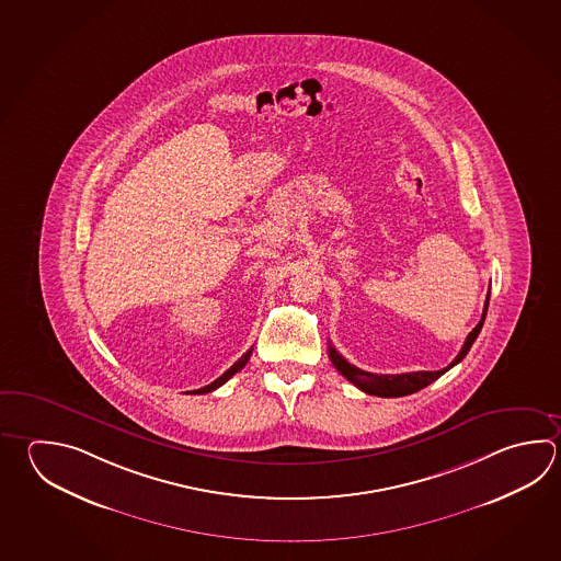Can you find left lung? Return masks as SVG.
<instances>
[{
  "mask_svg": "<svg viewBox=\"0 0 561 561\" xmlns=\"http://www.w3.org/2000/svg\"><path fill=\"white\" fill-rule=\"evenodd\" d=\"M488 299H490V294H488L486 304H484L482 319H480V321H478V325L468 333L465 345H462L460 353L456 355V359L453 360L448 367H444V369L414 370V373H401V375H377V373H369V370H363L359 369V367H355V365H351L350 360L343 359V355H339L335 347H331V345H329V359H331V363L335 365V369H337L339 373L347 379V381L353 382L357 389H360L363 392H367V394L385 397V399L413 394V392L421 391L424 387H428V385L436 381L438 377H443L446 370L453 369L455 365H458L460 360L465 359L466 353L470 351L472 343H474L476 337H478V333H480V329L484 325V319H486L488 311Z\"/></svg>",
  "mask_w": 561,
  "mask_h": 561,
  "instance_id": "obj_1",
  "label": "left lung"
}]
</instances>
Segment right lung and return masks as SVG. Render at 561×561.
Here are the masks:
<instances>
[{"label": "right lung", "instance_id": "obj_1", "mask_svg": "<svg viewBox=\"0 0 561 561\" xmlns=\"http://www.w3.org/2000/svg\"><path fill=\"white\" fill-rule=\"evenodd\" d=\"M250 355H252V350L245 351V353H243L242 357H240V359L236 360V363H233L232 367H230V369H228V370H226V373H224L222 377H218V379H216V381L210 382V385H206V387H202V389H196V391H191V394H204V392L216 391V389H218V387H222L224 382L230 381V379H232L233 375H236V373H238V370H242L243 367H245V363H248V360H250Z\"/></svg>", "mask_w": 561, "mask_h": 561}]
</instances>
